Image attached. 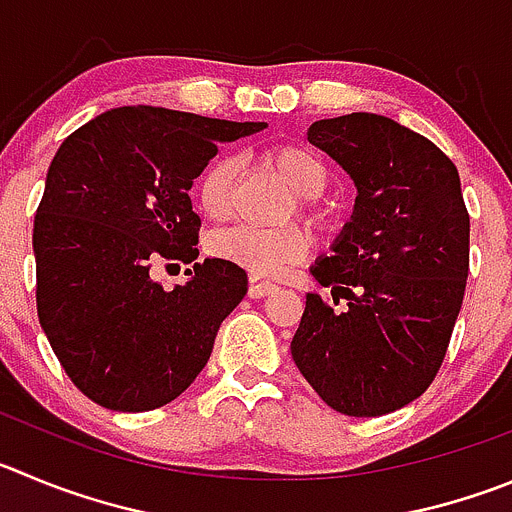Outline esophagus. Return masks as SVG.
Returning <instances> with one entry per match:
<instances>
[{
  "label": "esophagus",
  "mask_w": 512,
  "mask_h": 512,
  "mask_svg": "<svg viewBox=\"0 0 512 512\" xmlns=\"http://www.w3.org/2000/svg\"><path fill=\"white\" fill-rule=\"evenodd\" d=\"M275 285L270 283L267 278H262V275H250V298H265V295L275 293Z\"/></svg>",
  "instance_id": "34e87169"
}]
</instances>
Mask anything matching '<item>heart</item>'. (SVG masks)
Returning a JSON list of instances; mask_svg holds the SVG:
<instances>
[{
    "label": "heart",
    "mask_w": 512,
    "mask_h": 512,
    "mask_svg": "<svg viewBox=\"0 0 512 512\" xmlns=\"http://www.w3.org/2000/svg\"><path fill=\"white\" fill-rule=\"evenodd\" d=\"M270 161L283 174L290 189L305 202H313L328 189V166L303 146H278L270 151ZM237 176L234 156H217L199 176V207L209 219H224L232 209V186ZM310 250V237L300 227L260 229L237 224L219 229L209 237V252L214 257L252 275H280L290 265L303 260Z\"/></svg>",
    "instance_id": "b5f03b06"
}]
</instances>
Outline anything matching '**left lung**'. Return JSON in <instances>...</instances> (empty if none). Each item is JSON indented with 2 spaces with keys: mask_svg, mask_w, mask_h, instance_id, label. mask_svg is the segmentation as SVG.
Wrapping results in <instances>:
<instances>
[{
  "mask_svg": "<svg viewBox=\"0 0 512 512\" xmlns=\"http://www.w3.org/2000/svg\"><path fill=\"white\" fill-rule=\"evenodd\" d=\"M308 141L358 197L333 255L310 267L348 308L305 295L290 351L328 407L381 417L427 391L450 346L470 270L460 174L429 138L376 113L315 121Z\"/></svg>",
  "mask_w": 512,
  "mask_h": 512,
  "instance_id": "obj_1",
  "label": "left lung"
}]
</instances>
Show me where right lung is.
I'll use <instances>...</instances> for the list:
<instances>
[{
	"label": "right lung",
	"instance_id": "obj_1",
	"mask_svg": "<svg viewBox=\"0 0 512 512\" xmlns=\"http://www.w3.org/2000/svg\"><path fill=\"white\" fill-rule=\"evenodd\" d=\"M262 128L123 105L57 148L32 232L37 315L65 374L100 407L159 409L207 366L219 326L247 295V272L207 257L166 291L150 270L197 260L191 184L217 143Z\"/></svg>",
	"mask_w": 512,
	"mask_h": 512
}]
</instances>
